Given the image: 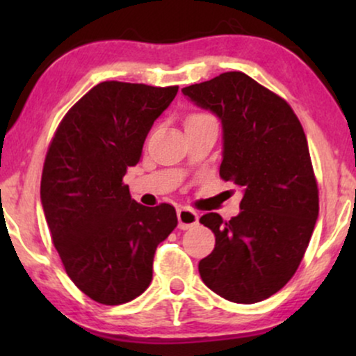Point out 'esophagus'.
Returning <instances> with one entry per match:
<instances>
[{"label":"esophagus","mask_w":356,"mask_h":356,"mask_svg":"<svg viewBox=\"0 0 356 356\" xmlns=\"http://www.w3.org/2000/svg\"><path fill=\"white\" fill-rule=\"evenodd\" d=\"M177 213H178V227L181 228V230H188V228L197 225L199 216L193 211V209L181 207L178 209Z\"/></svg>","instance_id":"1"}]
</instances>
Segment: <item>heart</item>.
Masks as SVG:
<instances>
[{
	"mask_svg": "<svg viewBox=\"0 0 356 356\" xmlns=\"http://www.w3.org/2000/svg\"><path fill=\"white\" fill-rule=\"evenodd\" d=\"M197 116H207V115H201V113H199V115H193V116H189V118H197Z\"/></svg>",
	"mask_w": 356,
	"mask_h": 356,
	"instance_id": "b5f03b06",
	"label": "heart"
}]
</instances>
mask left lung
<instances>
[{"label":"left lung","instance_id":"1","mask_svg":"<svg viewBox=\"0 0 356 356\" xmlns=\"http://www.w3.org/2000/svg\"><path fill=\"white\" fill-rule=\"evenodd\" d=\"M181 92L222 121L220 177L243 188L236 217L209 212L199 220L216 235L199 274L222 298L257 303L293 277L319 216L303 126L282 97L240 71Z\"/></svg>","mask_w":356,"mask_h":356}]
</instances>
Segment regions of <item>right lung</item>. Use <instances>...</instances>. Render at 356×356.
Masks as SVG:
<instances>
[{
    "label": "right lung",
    "mask_w": 356,
    "mask_h": 356,
    "mask_svg": "<svg viewBox=\"0 0 356 356\" xmlns=\"http://www.w3.org/2000/svg\"><path fill=\"white\" fill-rule=\"evenodd\" d=\"M178 86L106 81L65 115L43 163L40 199L66 274L102 305H123L152 282L157 246L177 227L175 207L131 199L123 177Z\"/></svg>",
    "instance_id": "1"
}]
</instances>
